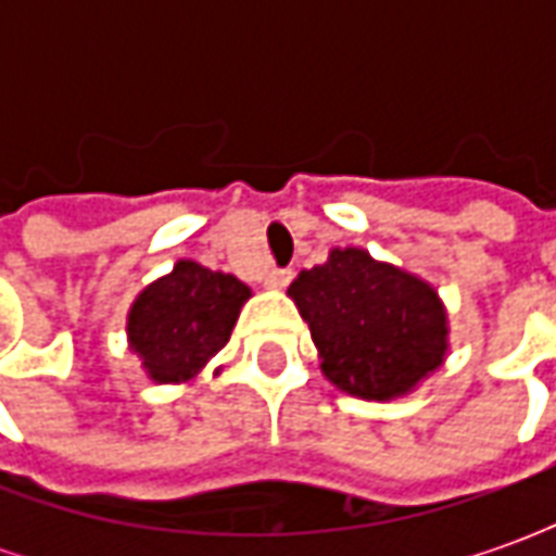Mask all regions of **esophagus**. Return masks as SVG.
Instances as JSON below:
<instances>
[{"label": "esophagus", "mask_w": 556, "mask_h": 556, "mask_svg": "<svg viewBox=\"0 0 556 556\" xmlns=\"http://www.w3.org/2000/svg\"><path fill=\"white\" fill-rule=\"evenodd\" d=\"M291 277H294V270H289V267H274L265 274V286L267 289H286Z\"/></svg>", "instance_id": "34e87169"}]
</instances>
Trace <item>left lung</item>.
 <instances>
[{
	"label": "left lung",
	"instance_id": "8db88e82",
	"mask_svg": "<svg viewBox=\"0 0 556 556\" xmlns=\"http://www.w3.org/2000/svg\"><path fill=\"white\" fill-rule=\"evenodd\" d=\"M289 294L321 351L325 375L351 396L393 399L434 372L446 351L438 294L363 250H333Z\"/></svg>",
	"mask_w": 556,
	"mask_h": 556
}]
</instances>
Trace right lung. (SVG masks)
<instances>
[{
  "instance_id": "right-lung-1",
  "label": "right lung",
  "mask_w": 556,
  "mask_h": 556,
  "mask_svg": "<svg viewBox=\"0 0 556 556\" xmlns=\"http://www.w3.org/2000/svg\"><path fill=\"white\" fill-rule=\"evenodd\" d=\"M247 298L250 289L231 274L178 262L134 303L130 345L154 381H187L229 342Z\"/></svg>"
}]
</instances>
